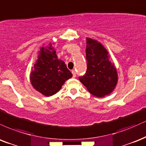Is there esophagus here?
Here are the masks:
<instances>
[{"label": "esophagus", "mask_w": 146, "mask_h": 146, "mask_svg": "<svg viewBox=\"0 0 146 146\" xmlns=\"http://www.w3.org/2000/svg\"><path fill=\"white\" fill-rule=\"evenodd\" d=\"M72 73L74 78H75V77H76V72H75V70H72Z\"/></svg>", "instance_id": "esophagus-1"}]
</instances>
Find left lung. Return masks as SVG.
Returning a JSON list of instances; mask_svg holds the SVG:
<instances>
[{
    "label": "left lung",
    "mask_w": 146,
    "mask_h": 146,
    "mask_svg": "<svg viewBox=\"0 0 146 146\" xmlns=\"http://www.w3.org/2000/svg\"><path fill=\"white\" fill-rule=\"evenodd\" d=\"M86 44L87 70L84 76L79 77V80L92 95L104 97L112 93L117 85V69L100 42L87 37Z\"/></svg>",
    "instance_id": "left-lung-1"
}]
</instances>
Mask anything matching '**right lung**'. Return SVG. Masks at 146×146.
I'll use <instances>...</instances> for the list:
<instances>
[{"label": "right lung", "mask_w": 146, "mask_h": 146, "mask_svg": "<svg viewBox=\"0 0 146 146\" xmlns=\"http://www.w3.org/2000/svg\"><path fill=\"white\" fill-rule=\"evenodd\" d=\"M54 43L40 48L37 59L30 74V82L34 89L45 96L57 93L72 74L56 54Z\"/></svg>", "instance_id": "obj_1"}]
</instances>
